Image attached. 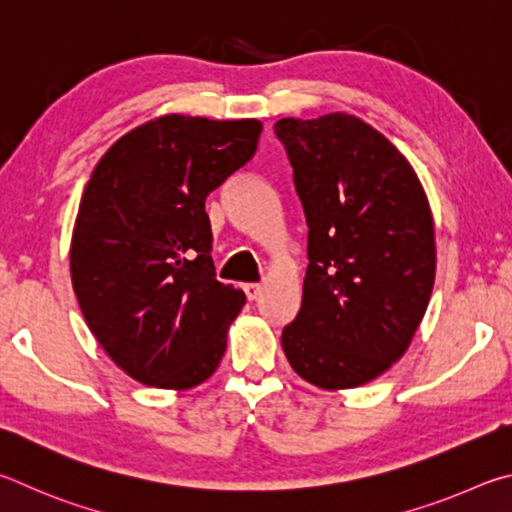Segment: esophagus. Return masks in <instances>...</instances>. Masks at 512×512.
Returning <instances> with one entry per match:
<instances>
[{
    "mask_svg": "<svg viewBox=\"0 0 512 512\" xmlns=\"http://www.w3.org/2000/svg\"><path fill=\"white\" fill-rule=\"evenodd\" d=\"M261 292H263V288L258 283H247L245 285V294H247L249 301H256L258 297H261Z\"/></svg>",
    "mask_w": 512,
    "mask_h": 512,
    "instance_id": "1",
    "label": "esophagus"
}]
</instances>
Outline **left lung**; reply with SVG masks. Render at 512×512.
<instances>
[{
  "instance_id": "1",
  "label": "left lung",
  "mask_w": 512,
  "mask_h": 512,
  "mask_svg": "<svg viewBox=\"0 0 512 512\" xmlns=\"http://www.w3.org/2000/svg\"><path fill=\"white\" fill-rule=\"evenodd\" d=\"M308 222V270L283 353L319 389L391 369L425 317L436 276L434 218L405 155L369 123L333 112L281 119Z\"/></svg>"
}]
</instances>
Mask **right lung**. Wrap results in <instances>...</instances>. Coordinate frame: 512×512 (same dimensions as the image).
Returning a JSON list of instances; mask_svg holds the SVG:
<instances>
[{"mask_svg": "<svg viewBox=\"0 0 512 512\" xmlns=\"http://www.w3.org/2000/svg\"><path fill=\"white\" fill-rule=\"evenodd\" d=\"M263 123L168 114L98 161L71 236V285L89 330L141 384L193 389L227 348L245 292L215 279L206 195L254 157Z\"/></svg>", "mask_w": 512, "mask_h": 512, "instance_id": "1", "label": "right lung"}]
</instances>
